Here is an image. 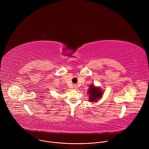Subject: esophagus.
<instances>
[{
  "instance_id": "esophagus-1",
  "label": "esophagus",
  "mask_w": 149,
  "mask_h": 149,
  "mask_svg": "<svg viewBox=\"0 0 149 149\" xmlns=\"http://www.w3.org/2000/svg\"><path fill=\"white\" fill-rule=\"evenodd\" d=\"M74 88H75V89H77V86H76V85H74Z\"/></svg>"
}]
</instances>
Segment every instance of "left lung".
<instances>
[{
	"mask_svg": "<svg viewBox=\"0 0 149 149\" xmlns=\"http://www.w3.org/2000/svg\"><path fill=\"white\" fill-rule=\"evenodd\" d=\"M89 94V101L91 102L97 101L98 100L101 99L102 97L103 92L100 87H95L94 85L91 84L88 90Z\"/></svg>",
	"mask_w": 149,
	"mask_h": 149,
	"instance_id": "obj_1",
	"label": "left lung"
}]
</instances>
